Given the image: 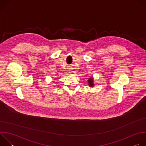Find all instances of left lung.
Here are the masks:
<instances>
[{"label":"left lung","mask_w":146,"mask_h":146,"mask_svg":"<svg viewBox=\"0 0 146 146\" xmlns=\"http://www.w3.org/2000/svg\"><path fill=\"white\" fill-rule=\"evenodd\" d=\"M88 84L90 85V87H93L94 86V84H93V78H91L90 79L88 80Z\"/></svg>","instance_id":"8db88e82"}]
</instances>
